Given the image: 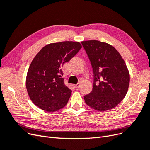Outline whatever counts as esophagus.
<instances>
[{
  "label": "esophagus",
  "mask_w": 150,
  "mask_h": 150,
  "mask_svg": "<svg viewBox=\"0 0 150 150\" xmlns=\"http://www.w3.org/2000/svg\"><path fill=\"white\" fill-rule=\"evenodd\" d=\"M74 88H75L76 89H78L79 87L80 86V84H79V83H78V84H74Z\"/></svg>",
  "instance_id": "esophagus-1"
}]
</instances>
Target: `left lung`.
<instances>
[{
	"label": "left lung",
	"mask_w": 150,
	"mask_h": 150,
	"mask_svg": "<svg viewBox=\"0 0 150 150\" xmlns=\"http://www.w3.org/2000/svg\"><path fill=\"white\" fill-rule=\"evenodd\" d=\"M91 63L92 91L84 96L86 103L99 111L114 108L128 92L130 76L123 59L111 45L96 40L81 42Z\"/></svg>",
	"instance_id": "obj_1"
}]
</instances>
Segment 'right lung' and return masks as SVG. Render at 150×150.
<instances>
[{
  "label": "right lung",
  "mask_w": 150,
  "mask_h": 150,
  "mask_svg": "<svg viewBox=\"0 0 150 150\" xmlns=\"http://www.w3.org/2000/svg\"><path fill=\"white\" fill-rule=\"evenodd\" d=\"M82 47L79 42L51 43L37 54L29 67L26 88L31 101L41 110L54 112L64 108L72 91L61 78L63 64Z\"/></svg>",
  "instance_id": "add662e5"
}]
</instances>
